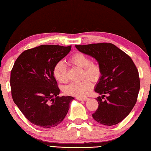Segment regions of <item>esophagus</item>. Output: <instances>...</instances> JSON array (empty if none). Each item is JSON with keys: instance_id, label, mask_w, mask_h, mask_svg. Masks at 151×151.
Masks as SVG:
<instances>
[{"instance_id": "obj_1", "label": "esophagus", "mask_w": 151, "mask_h": 151, "mask_svg": "<svg viewBox=\"0 0 151 151\" xmlns=\"http://www.w3.org/2000/svg\"><path fill=\"white\" fill-rule=\"evenodd\" d=\"M76 99L78 101H86V100H88L87 97H76Z\"/></svg>"}]
</instances>
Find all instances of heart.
Segmentation results:
<instances>
[{"label":"heart","instance_id":"b5f03b06","mask_svg":"<svg viewBox=\"0 0 151 151\" xmlns=\"http://www.w3.org/2000/svg\"><path fill=\"white\" fill-rule=\"evenodd\" d=\"M70 62L79 68H84V75L91 79L99 77L101 75V66L97 62H91L88 55L82 52H76L70 58ZM53 75L60 83H66L68 81V76L66 66L63 61H60L55 66ZM93 87V83L89 79L79 82H73L64 88L65 93L68 95L83 96Z\"/></svg>","mask_w":151,"mask_h":151}]
</instances>
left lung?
I'll return each instance as SVG.
<instances>
[{"label":"left lung","mask_w":151,"mask_h":151,"mask_svg":"<svg viewBox=\"0 0 151 151\" xmlns=\"http://www.w3.org/2000/svg\"><path fill=\"white\" fill-rule=\"evenodd\" d=\"M84 54L95 58L101 66V76L94 88L101 94L99 107L93 114L96 122L106 126L119 123L137 103L140 89L139 71L129 55L111 43L75 45ZM107 99L103 100L105 94Z\"/></svg>","instance_id":"left-lung-1"}]
</instances>
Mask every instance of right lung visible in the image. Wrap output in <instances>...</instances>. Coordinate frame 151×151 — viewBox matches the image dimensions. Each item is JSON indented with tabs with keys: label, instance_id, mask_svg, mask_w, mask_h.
<instances>
[{
	"label": "right lung",
	"instance_id": "obj_1",
	"mask_svg": "<svg viewBox=\"0 0 151 151\" xmlns=\"http://www.w3.org/2000/svg\"><path fill=\"white\" fill-rule=\"evenodd\" d=\"M70 49L71 46L40 45L24 50L15 61L10 80L12 97L31 123L50 129L59 124L67 114L74 98L58 96L53 70Z\"/></svg>",
	"mask_w": 151,
	"mask_h": 151
}]
</instances>
